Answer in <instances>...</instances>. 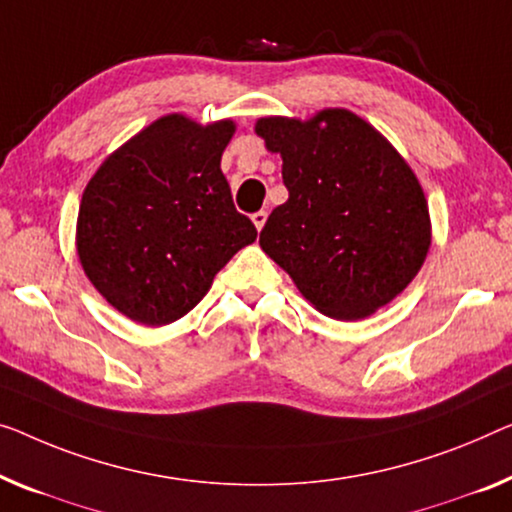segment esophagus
<instances>
[{"label":"esophagus","instance_id":"1","mask_svg":"<svg viewBox=\"0 0 512 512\" xmlns=\"http://www.w3.org/2000/svg\"><path fill=\"white\" fill-rule=\"evenodd\" d=\"M253 223H255L257 230H262L264 223H266V211H255L253 213Z\"/></svg>","mask_w":512,"mask_h":512}]
</instances>
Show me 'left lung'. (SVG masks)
I'll list each match as a JSON object with an SVG mask.
<instances>
[{
  "mask_svg": "<svg viewBox=\"0 0 512 512\" xmlns=\"http://www.w3.org/2000/svg\"><path fill=\"white\" fill-rule=\"evenodd\" d=\"M255 131L282 156L289 190L259 234L264 253L333 319L354 322L393 301L430 248V213L411 167L349 110L259 119Z\"/></svg>",
  "mask_w": 512,
  "mask_h": 512,
  "instance_id": "left-lung-1",
  "label": "left lung"
}]
</instances>
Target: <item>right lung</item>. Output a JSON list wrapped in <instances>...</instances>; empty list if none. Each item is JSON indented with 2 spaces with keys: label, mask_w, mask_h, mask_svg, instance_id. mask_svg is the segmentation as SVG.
I'll list each match as a JSON object with an SVG mask.
<instances>
[{
  "label": "right lung",
  "mask_w": 512,
  "mask_h": 512,
  "mask_svg": "<svg viewBox=\"0 0 512 512\" xmlns=\"http://www.w3.org/2000/svg\"><path fill=\"white\" fill-rule=\"evenodd\" d=\"M230 119L167 114L98 167L78 213V255L98 292L144 326L177 322L257 239L220 172Z\"/></svg>",
  "instance_id": "add662e5"
}]
</instances>
